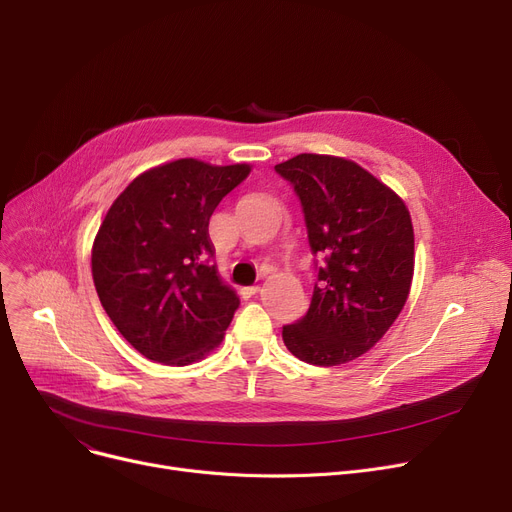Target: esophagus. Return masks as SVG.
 Wrapping results in <instances>:
<instances>
[{"label":"esophagus","instance_id":"obj_1","mask_svg":"<svg viewBox=\"0 0 512 512\" xmlns=\"http://www.w3.org/2000/svg\"><path fill=\"white\" fill-rule=\"evenodd\" d=\"M257 292H259V286H242L240 288V297L245 299V301H249L251 297H255Z\"/></svg>","mask_w":512,"mask_h":512}]
</instances>
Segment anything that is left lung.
Masks as SVG:
<instances>
[{
    "mask_svg": "<svg viewBox=\"0 0 512 512\" xmlns=\"http://www.w3.org/2000/svg\"><path fill=\"white\" fill-rule=\"evenodd\" d=\"M276 172L297 193L317 282L307 313L282 328L288 351L332 367L365 355L409 297L415 238L407 205L351 159L301 153Z\"/></svg>",
    "mask_w": 512,
    "mask_h": 512,
    "instance_id": "obj_1",
    "label": "left lung"
}]
</instances>
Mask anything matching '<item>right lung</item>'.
<instances>
[{"instance_id": "add662e5", "label": "right lung", "mask_w": 512, "mask_h": 512, "mask_svg": "<svg viewBox=\"0 0 512 512\" xmlns=\"http://www.w3.org/2000/svg\"><path fill=\"white\" fill-rule=\"evenodd\" d=\"M251 172L176 159L134 178L93 242V282L118 332L164 365L203 359L240 305L218 265L209 218Z\"/></svg>"}]
</instances>
